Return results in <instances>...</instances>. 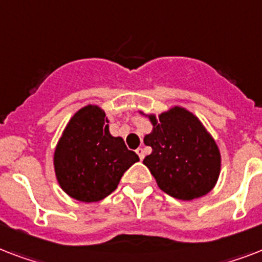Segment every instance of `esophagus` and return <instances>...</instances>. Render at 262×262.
I'll return each mask as SVG.
<instances>
[{
  "label": "esophagus",
  "mask_w": 262,
  "mask_h": 262,
  "mask_svg": "<svg viewBox=\"0 0 262 262\" xmlns=\"http://www.w3.org/2000/svg\"><path fill=\"white\" fill-rule=\"evenodd\" d=\"M137 155H139V158H140V159H141V160L144 159V156H145V151H144V148L140 147L139 149H137Z\"/></svg>",
  "instance_id": "1"
}]
</instances>
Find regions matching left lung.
<instances>
[{"instance_id":"obj_1","label":"left lung","mask_w":262,"mask_h":262,"mask_svg":"<svg viewBox=\"0 0 262 262\" xmlns=\"http://www.w3.org/2000/svg\"><path fill=\"white\" fill-rule=\"evenodd\" d=\"M139 113L152 123V132L144 136V144L152 152L143 163L158 186L183 201L208 194L219 179L222 156L199 117L181 106H172L158 117Z\"/></svg>"}]
</instances>
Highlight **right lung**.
Instances as JSON below:
<instances>
[{"instance_id": "right-lung-1", "label": "right lung", "mask_w": 262, "mask_h": 262, "mask_svg": "<svg viewBox=\"0 0 262 262\" xmlns=\"http://www.w3.org/2000/svg\"><path fill=\"white\" fill-rule=\"evenodd\" d=\"M102 107L87 104L76 111L54 151V172L65 193L81 203H96L117 189L121 177L139 162L122 137L108 130Z\"/></svg>"}]
</instances>
